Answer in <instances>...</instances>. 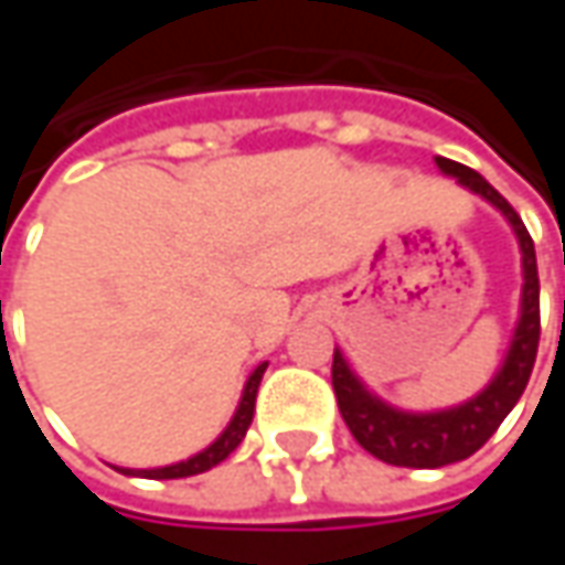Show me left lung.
I'll return each instance as SVG.
<instances>
[{
    "label": "left lung",
    "instance_id": "1",
    "mask_svg": "<svg viewBox=\"0 0 565 565\" xmlns=\"http://www.w3.org/2000/svg\"><path fill=\"white\" fill-rule=\"evenodd\" d=\"M437 169L444 175H452L456 182L475 194H481L493 204L519 238L522 250V305H519V323L512 333L507 359L490 383L452 408L440 412H402L396 405L374 396L342 359V352H333V390H337L342 422L349 424L352 437L359 440L380 462L402 468H440L449 462H462L471 452L493 437V430L503 424L512 412V405L525 393V383L532 377L537 339H541V301H537V260H534V242L525 223L512 210L510 201L481 179L475 169L437 157Z\"/></svg>",
    "mask_w": 565,
    "mask_h": 565
}]
</instances>
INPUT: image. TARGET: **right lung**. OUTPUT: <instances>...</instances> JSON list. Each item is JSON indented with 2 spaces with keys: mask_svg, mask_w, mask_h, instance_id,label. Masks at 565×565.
<instances>
[{
  "mask_svg": "<svg viewBox=\"0 0 565 565\" xmlns=\"http://www.w3.org/2000/svg\"><path fill=\"white\" fill-rule=\"evenodd\" d=\"M264 371H267V361H264V364H257V367L250 371L248 383H245V390H242V399H238V408H235L232 422L226 424V430H223L213 444L206 446V449H201L198 456H191V459H185V462H175V466L121 468V471H125V475H138V478L166 481V478H191V475H201V471H210L213 466H220L228 452L245 440V434H248L250 418H254V399H257V386H260Z\"/></svg>",
  "mask_w": 565,
  "mask_h": 565,
  "instance_id": "right-lung-1",
  "label": "right lung"
}]
</instances>
